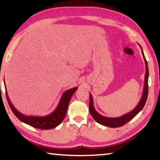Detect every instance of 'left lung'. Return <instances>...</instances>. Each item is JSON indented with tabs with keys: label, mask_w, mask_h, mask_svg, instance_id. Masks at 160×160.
Listing matches in <instances>:
<instances>
[{
	"label": "left lung",
	"mask_w": 160,
	"mask_h": 160,
	"mask_svg": "<svg viewBox=\"0 0 160 160\" xmlns=\"http://www.w3.org/2000/svg\"><path fill=\"white\" fill-rule=\"evenodd\" d=\"M141 48L142 54L144 58L145 63V83L144 87H143V91L141 98L137 106L135 107L134 109H132L131 112L126 113V114L123 115L120 117L116 118H109L104 116L97 112L94 107V103H93V98L92 97L91 94L90 93V104H89V109H90V112L91 113L92 118L95 120L97 123H99L101 125L110 127V128H117V127H121L123 125H125L126 123H128L131 119L133 118L140 111H141L143 107H144L145 102L147 101L148 95V78H149V70H148V62L146 61L144 53L142 51V48Z\"/></svg>",
	"instance_id": "obj_1"
}]
</instances>
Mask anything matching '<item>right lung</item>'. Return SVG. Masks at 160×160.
I'll return each mask as SVG.
<instances>
[{"label": "right lung", "mask_w": 160, "mask_h": 160, "mask_svg": "<svg viewBox=\"0 0 160 160\" xmlns=\"http://www.w3.org/2000/svg\"><path fill=\"white\" fill-rule=\"evenodd\" d=\"M5 89H6V88H5ZM77 89L78 88L76 87V88H71L70 90L65 91L63 95L61 96V98L59 101L56 109L52 113H51L50 114L44 116H26L22 113L18 109H16L15 107L12 104V103L10 102L9 97L8 96L6 90H5V92H6V98L8 99V102L10 109H11L12 112L19 120H20L22 122L34 127V128L48 130L56 128L63 121L65 116L66 115L70 100L71 99L72 94L77 90Z\"/></svg>", "instance_id": "right-lung-1"}]
</instances>
